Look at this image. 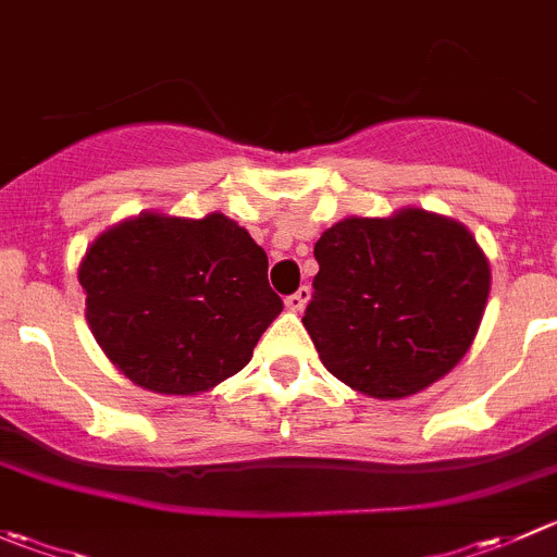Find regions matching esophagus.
I'll return each instance as SVG.
<instances>
[{"instance_id": "34e87169", "label": "esophagus", "mask_w": 557, "mask_h": 557, "mask_svg": "<svg viewBox=\"0 0 557 557\" xmlns=\"http://www.w3.org/2000/svg\"><path fill=\"white\" fill-rule=\"evenodd\" d=\"M307 301H310V288H307V285H301V288L296 290V294L285 296V307H288V310H294V312L305 310Z\"/></svg>"}]
</instances>
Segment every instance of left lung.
Wrapping results in <instances>:
<instances>
[{
    "instance_id": "8db88e82",
    "label": "left lung",
    "mask_w": 557,
    "mask_h": 557,
    "mask_svg": "<svg viewBox=\"0 0 557 557\" xmlns=\"http://www.w3.org/2000/svg\"><path fill=\"white\" fill-rule=\"evenodd\" d=\"M305 329L334 377L399 399L444 377L471 348L490 263L471 231L424 209L348 218L315 245Z\"/></svg>"
}]
</instances>
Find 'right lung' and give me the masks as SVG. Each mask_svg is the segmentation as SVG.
<instances>
[{"mask_svg": "<svg viewBox=\"0 0 557 557\" xmlns=\"http://www.w3.org/2000/svg\"><path fill=\"white\" fill-rule=\"evenodd\" d=\"M267 252L223 214H141L86 250V321L108 359L160 394L218 386L283 310Z\"/></svg>", "mask_w": 557, "mask_h": 557, "instance_id": "obj_1", "label": "right lung"}]
</instances>
